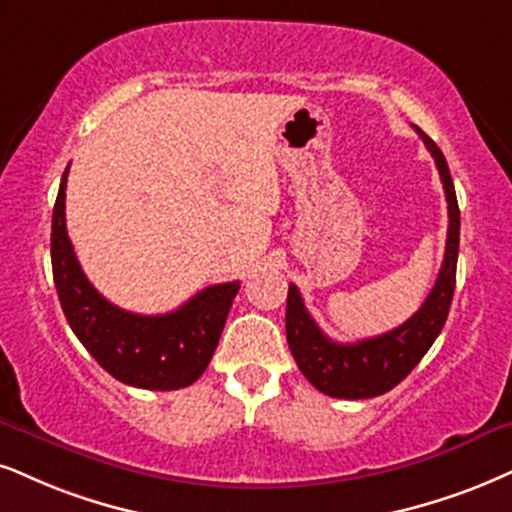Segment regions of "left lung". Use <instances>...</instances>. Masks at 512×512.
Segmentation results:
<instances>
[{
	"label": "left lung",
	"instance_id": "8db88e82",
	"mask_svg": "<svg viewBox=\"0 0 512 512\" xmlns=\"http://www.w3.org/2000/svg\"><path fill=\"white\" fill-rule=\"evenodd\" d=\"M418 135L437 163L439 178L444 182L446 201H449V235H446V254L439 277L434 282L425 304L413 313L406 323L384 332L380 337L361 339L353 344H339L325 337L306 311L304 299L296 285H289L287 294V344L296 365L315 389L334 399H372L394 389L408 372L422 361L441 327L449 318V308L456 289V263L460 242V211L456 189L441 149L420 128Z\"/></svg>",
	"mask_w": 512,
	"mask_h": 512
}]
</instances>
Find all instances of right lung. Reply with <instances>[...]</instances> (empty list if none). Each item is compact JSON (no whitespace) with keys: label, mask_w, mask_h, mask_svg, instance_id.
<instances>
[{"label":"right lung","mask_w":512,"mask_h":512,"mask_svg":"<svg viewBox=\"0 0 512 512\" xmlns=\"http://www.w3.org/2000/svg\"><path fill=\"white\" fill-rule=\"evenodd\" d=\"M63 173L52 216V270L63 315L82 346L109 375L140 389L189 387L204 375L239 282L201 289L178 311L140 315L113 306L82 273L66 232Z\"/></svg>","instance_id":"right-lung-1"}]
</instances>
